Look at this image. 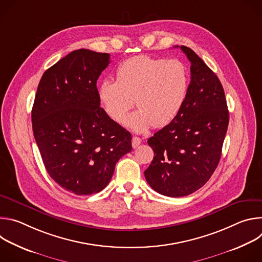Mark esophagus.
<instances>
[{
	"label": "esophagus",
	"instance_id": "esophagus-1",
	"mask_svg": "<svg viewBox=\"0 0 262 262\" xmlns=\"http://www.w3.org/2000/svg\"><path fill=\"white\" fill-rule=\"evenodd\" d=\"M140 144H141V139L139 137H133V139H132L133 148H137Z\"/></svg>",
	"mask_w": 262,
	"mask_h": 262
}]
</instances>
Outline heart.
<instances>
[{"label":"heart","instance_id":"heart-1","mask_svg":"<svg viewBox=\"0 0 262 262\" xmlns=\"http://www.w3.org/2000/svg\"><path fill=\"white\" fill-rule=\"evenodd\" d=\"M189 86V70L180 60L139 55L121 62L116 81L103 80L97 95L105 114L118 123L135 102L138 108L123 120V124L143 133L152 125L166 126L177 117Z\"/></svg>","mask_w":262,"mask_h":262}]
</instances>
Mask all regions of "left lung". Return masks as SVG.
<instances>
[{
	"mask_svg": "<svg viewBox=\"0 0 262 262\" xmlns=\"http://www.w3.org/2000/svg\"><path fill=\"white\" fill-rule=\"evenodd\" d=\"M180 50L191 62L188 95L177 117L148 139L155 158L144 172L148 184L168 197L190 195L208 181L229 123L219 78L193 50L184 46Z\"/></svg>",
	"mask_w": 262,
	"mask_h": 262,
	"instance_id": "8db88e82",
	"label": "left lung"
}]
</instances>
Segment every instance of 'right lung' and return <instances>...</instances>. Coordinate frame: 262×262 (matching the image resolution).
<instances>
[{"instance_id": "obj_1", "label": "right lung", "mask_w": 262, "mask_h": 262, "mask_svg": "<svg viewBox=\"0 0 262 262\" xmlns=\"http://www.w3.org/2000/svg\"><path fill=\"white\" fill-rule=\"evenodd\" d=\"M110 55L81 49L50 67L39 82L32 126L45 167L62 189L80 196L103 190L116 163L132 151V135L112 120L96 82Z\"/></svg>"}]
</instances>
